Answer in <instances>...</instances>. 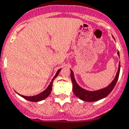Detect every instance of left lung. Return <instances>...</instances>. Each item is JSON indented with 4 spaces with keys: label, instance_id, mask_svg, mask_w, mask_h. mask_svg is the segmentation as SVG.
Returning a JSON list of instances; mask_svg holds the SVG:
<instances>
[{
    "label": "left lung",
    "instance_id": "left-lung-1",
    "mask_svg": "<svg viewBox=\"0 0 129 129\" xmlns=\"http://www.w3.org/2000/svg\"><path fill=\"white\" fill-rule=\"evenodd\" d=\"M113 38L114 39L113 36L112 35ZM117 55L119 57V52H117ZM120 62L119 63V66H118L117 72L116 73V75L113 79V80L111 82L110 85H108L105 88H101V89L96 90H88L85 89V88H82L81 86L78 85L77 83L76 80L75 79L74 73L73 71L71 70V79L72 81V84H73V93H74L77 97L81 99V100L85 102H96L100 100L106 98L108 95L110 94L112 90L114 88L115 86L116 85L117 81L119 78L120 72Z\"/></svg>",
    "mask_w": 129,
    "mask_h": 129
}]
</instances>
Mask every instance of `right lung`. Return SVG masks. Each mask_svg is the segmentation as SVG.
Instances as JSON below:
<instances>
[{
  "instance_id": "right-lung-1",
  "label": "right lung",
  "mask_w": 129,
  "mask_h": 129,
  "mask_svg": "<svg viewBox=\"0 0 129 129\" xmlns=\"http://www.w3.org/2000/svg\"><path fill=\"white\" fill-rule=\"evenodd\" d=\"M61 68L57 71L56 75H55V76L54 77V78H53L52 79L51 82H50V83L49 85L48 86V87H47L46 89L44 90V91H43L42 92H41L40 94H39L35 95V96H23V95L19 94V93H18V94L20 96H21L22 98H25V100H29V101H31V102H40V101H41V100H44L45 98H47V97H48V96L50 95V94L51 93L52 90L53 81H54V80L57 77V76L58 75V74H59V71H61Z\"/></svg>"
}]
</instances>
